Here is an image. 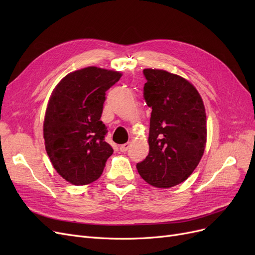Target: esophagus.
Masks as SVG:
<instances>
[{
  "instance_id": "esophagus-1",
  "label": "esophagus",
  "mask_w": 255,
  "mask_h": 255,
  "mask_svg": "<svg viewBox=\"0 0 255 255\" xmlns=\"http://www.w3.org/2000/svg\"><path fill=\"white\" fill-rule=\"evenodd\" d=\"M129 146H130V142H127V143H125V144H121L119 149H120L121 152H126V151L128 150Z\"/></svg>"
}]
</instances>
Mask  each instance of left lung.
Returning <instances> with one entry per match:
<instances>
[{
	"label": "left lung",
	"mask_w": 255,
	"mask_h": 255,
	"mask_svg": "<svg viewBox=\"0 0 255 255\" xmlns=\"http://www.w3.org/2000/svg\"><path fill=\"white\" fill-rule=\"evenodd\" d=\"M145 103L152 109L149 154L136 165L152 186L169 188L194 172L204 153L206 115L201 96L180 75L144 69Z\"/></svg>",
	"instance_id": "1"
}]
</instances>
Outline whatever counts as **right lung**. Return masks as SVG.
<instances>
[{
	"label": "right lung",
	"mask_w": 255,
	"mask_h": 255,
	"mask_svg": "<svg viewBox=\"0 0 255 255\" xmlns=\"http://www.w3.org/2000/svg\"><path fill=\"white\" fill-rule=\"evenodd\" d=\"M121 73L87 67L69 73L53 90L45 111V150L55 170L73 185H87L101 176L114 150L101 121L105 92Z\"/></svg>",
	"instance_id": "1"
}]
</instances>
